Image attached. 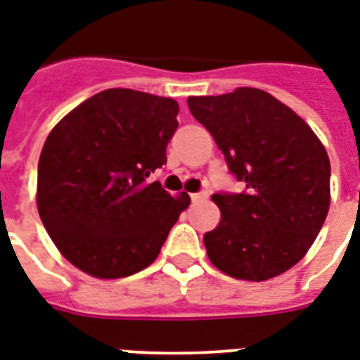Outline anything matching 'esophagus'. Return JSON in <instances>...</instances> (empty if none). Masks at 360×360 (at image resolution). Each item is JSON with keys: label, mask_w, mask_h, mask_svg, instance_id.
I'll list each match as a JSON object with an SVG mask.
<instances>
[{"label": "esophagus", "mask_w": 360, "mask_h": 360, "mask_svg": "<svg viewBox=\"0 0 360 360\" xmlns=\"http://www.w3.org/2000/svg\"><path fill=\"white\" fill-rule=\"evenodd\" d=\"M192 203H200L203 200H207V192H196V194H191Z\"/></svg>", "instance_id": "obj_1"}]
</instances>
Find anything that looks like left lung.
Masks as SVG:
<instances>
[{
	"label": "left lung",
	"mask_w": 360,
	"mask_h": 360,
	"mask_svg": "<svg viewBox=\"0 0 360 360\" xmlns=\"http://www.w3.org/2000/svg\"><path fill=\"white\" fill-rule=\"evenodd\" d=\"M188 108L224 153L243 194H213L220 222L203 236L214 267L263 282L301 262L330 205V162L308 123L256 87L188 97Z\"/></svg>",
	"instance_id": "8db88e82"
}]
</instances>
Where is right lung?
<instances>
[{"instance_id":"right-lung-1","label":"right lung","mask_w":360,"mask_h":360,"mask_svg":"<svg viewBox=\"0 0 360 360\" xmlns=\"http://www.w3.org/2000/svg\"><path fill=\"white\" fill-rule=\"evenodd\" d=\"M179 104L134 89H106L65 115L39 158L37 209L61 256L89 276L123 278L149 267L179 214L147 177L166 164Z\"/></svg>"}]
</instances>
